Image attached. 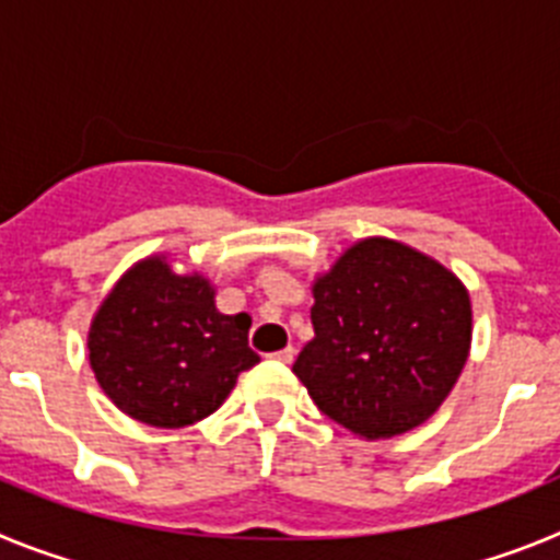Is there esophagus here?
I'll return each mask as SVG.
<instances>
[{
  "label": "esophagus",
  "mask_w": 560,
  "mask_h": 560,
  "mask_svg": "<svg viewBox=\"0 0 560 560\" xmlns=\"http://www.w3.org/2000/svg\"><path fill=\"white\" fill-rule=\"evenodd\" d=\"M294 355H296V350L289 345V348H283V350H277V353H271V359L283 361V364H291V361H294Z\"/></svg>",
  "instance_id": "esophagus-1"
}]
</instances>
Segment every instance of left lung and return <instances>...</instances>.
Returning a JSON list of instances; mask_svg holds the SVG:
<instances>
[{
	"instance_id": "8db88e82",
	"label": "left lung",
	"mask_w": 560,
	"mask_h": 560,
	"mask_svg": "<svg viewBox=\"0 0 560 560\" xmlns=\"http://www.w3.org/2000/svg\"><path fill=\"white\" fill-rule=\"evenodd\" d=\"M311 325L294 375L319 412L368 440L432 418L471 348L463 283L387 237L361 241L316 280Z\"/></svg>"
}]
</instances>
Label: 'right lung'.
Listing matches in <instances>:
<instances>
[{
  "label": "right lung",
  "mask_w": 560,
  "mask_h": 560,
  "mask_svg": "<svg viewBox=\"0 0 560 560\" xmlns=\"http://www.w3.org/2000/svg\"><path fill=\"white\" fill-rule=\"evenodd\" d=\"M246 314L215 308L205 277L173 275L160 257L133 266L103 300L89 361L103 393L133 420L182 429L224 404L255 368Z\"/></svg>",
  "instance_id": "1"
}]
</instances>
